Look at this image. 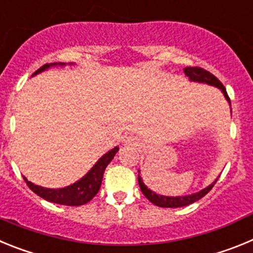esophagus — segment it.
I'll return each mask as SVG.
<instances>
[{
    "label": "esophagus",
    "mask_w": 253,
    "mask_h": 253,
    "mask_svg": "<svg viewBox=\"0 0 253 253\" xmlns=\"http://www.w3.org/2000/svg\"><path fill=\"white\" fill-rule=\"evenodd\" d=\"M133 140H134V139H131V138H125L124 142H125V143H133Z\"/></svg>",
    "instance_id": "esophagus-1"
}]
</instances>
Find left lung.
Here are the masks:
<instances>
[{
	"mask_svg": "<svg viewBox=\"0 0 253 253\" xmlns=\"http://www.w3.org/2000/svg\"><path fill=\"white\" fill-rule=\"evenodd\" d=\"M184 72L185 75L189 77L190 81L199 82V84H210V86H214L216 87V88H219V90L223 92V95H224L228 104L231 105V100H229V97H228L225 87L223 86L222 82L219 81L215 76L211 75V73L208 72V71H205V69L200 68V67H186V68L184 69ZM138 172L140 173L139 169H138ZM216 180H218V178H216ZM216 180L214 181V182H211L209 186L205 187V189L198 191V193L190 194V195H185V196H165V195H160V194H156L154 191H152L151 189H148V187L144 185V182H143L140 175H138V182H139V187L140 190H142L143 195L146 196L149 202L153 203L154 205H157V207H161V208H180V207H186V205L193 204V203L200 200L203 196H205L208 193H209L210 190H211V187L215 185Z\"/></svg>",
	"mask_w": 253,
	"mask_h": 253,
	"instance_id": "obj_1",
	"label": "left lung"
}]
</instances>
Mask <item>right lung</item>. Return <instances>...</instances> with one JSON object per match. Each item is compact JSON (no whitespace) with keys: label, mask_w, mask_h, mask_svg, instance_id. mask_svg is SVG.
Returning <instances> with one entry per match:
<instances>
[{"label":"right lung","mask_w":253,"mask_h":253,"mask_svg":"<svg viewBox=\"0 0 253 253\" xmlns=\"http://www.w3.org/2000/svg\"><path fill=\"white\" fill-rule=\"evenodd\" d=\"M53 66H66V63H50V64H44L42 68H39L33 76L38 75V73L44 72L45 69L50 68ZM119 151V147H114L111 151L105 153L97 162L93 165L92 169L87 172L86 175L78 181H76L75 184L69 185V186L62 187V189H48V187L39 186L35 185L28 178L24 177L26 185L34 191L37 195L40 198L45 199L50 203H55V204L60 205H68V207H80L90 200H92L93 196L99 193L100 186H101L102 177H104L105 169L107 165L113 161L114 156L116 152Z\"/></svg>","instance_id":"add662e5"}]
</instances>
